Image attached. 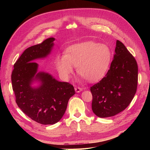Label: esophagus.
Wrapping results in <instances>:
<instances>
[{"instance_id":"obj_1","label":"esophagus","mask_w":150,"mask_h":150,"mask_svg":"<svg viewBox=\"0 0 150 150\" xmlns=\"http://www.w3.org/2000/svg\"><path fill=\"white\" fill-rule=\"evenodd\" d=\"M75 91H76V93H80L81 91H82V89H81V88H79V87H75Z\"/></svg>"}]
</instances>
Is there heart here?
<instances>
[{
	"label": "heart",
	"mask_w": 150,
	"mask_h": 150,
	"mask_svg": "<svg viewBox=\"0 0 150 150\" xmlns=\"http://www.w3.org/2000/svg\"><path fill=\"white\" fill-rule=\"evenodd\" d=\"M111 57V50L107 45L86 41L72 45L66 49L64 55H57L56 66L65 79L69 78L78 66L79 74L94 83L106 74Z\"/></svg>",
	"instance_id": "obj_1"
}]
</instances>
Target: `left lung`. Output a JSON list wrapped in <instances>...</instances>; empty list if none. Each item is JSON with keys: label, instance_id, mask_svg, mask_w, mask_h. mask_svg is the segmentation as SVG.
<instances>
[{"label": "left lung", "instance_id": "1", "mask_svg": "<svg viewBox=\"0 0 150 150\" xmlns=\"http://www.w3.org/2000/svg\"><path fill=\"white\" fill-rule=\"evenodd\" d=\"M115 52L105 77L90 89L92 110L99 117L115 116L125 110L137 92L138 65L134 57L118 40Z\"/></svg>", "mask_w": 150, "mask_h": 150}]
</instances>
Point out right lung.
Returning a JSON list of instances; mask_svg holds the SVG:
<instances>
[{"instance_id":"add662e5","label":"right lung","mask_w":150,"mask_h":150,"mask_svg":"<svg viewBox=\"0 0 150 150\" xmlns=\"http://www.w3.org/2000/svg\"><path fill=\"white\" fill-rule=\"evenodd\" d=\"M55 38L26 49L13 65L11 80L17 106L30 118L42 125L59 121L69 99L75 94L73 86L56 79L48 72L38 71L35 60L47 57L54 47ZM37 83V86L33 84Z\"/></svg>"}]
</instances>
